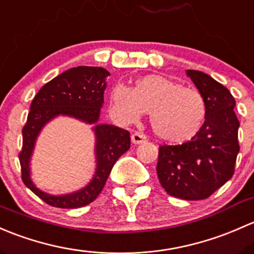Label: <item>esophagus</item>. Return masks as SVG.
Wrapping results in <instances>:
<instances>
[{"mask_svg": "<svg viewBox=\"0 0 254 254\" xmlns=\"http://www.w3.org/2000/svg\"><path fill=\"white\" fill-rule=\"evenodd\" d=\"M130 140H132L133 144H142V143L146 142V137L143 133L135 132L130 135Z\"/></svg>", "mask_w": 254, "mask_h": 254, "instance_id": "obj_1", "label": "esophagus"}]
</instances>
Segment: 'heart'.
Here are the masks:
<instances>
[{
	"label": "heart",
	"instance_id": "1",
	"mask_svg": "<svg viewBox=\"0 0 254 254\" xmlns=\"http://www.w3.org/2000/svg\"><path fill=\"white\" fill-rule=\"evenodd\" d=\"M110 106L121 121L130 124L145 112L155 134L169 143H184L200 130L206 116L202 94L193 88L160 74H148L135 79L133 88L114 85Z\"/></svg>",
	"mask_w": 254,
	"mask_h": 254
}]
</instances>
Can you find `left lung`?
I'll list each match as a JSON object with an SVG mask.
<instances>
[{"label":"left lung","mask_w":254,"mask_h":254,"mask_svg":"<svg viewBox=\"0 0 254 254\" xmlns=\"http://www.w3.org/2000/svg\"><path fill=\"white\" fill-rule=\"evenodd\" d=\"M186 73L204 98L205 121L188 142L159 148L156 174L170 195L199 200L213 194L234 175L240 151V122L229 89L200 70Z\"/></svg>","instance_id":"left-lung-1"}]
</instances>
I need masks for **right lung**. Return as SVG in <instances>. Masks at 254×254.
<instances>
[{
    "label": "right lung",
    "mask_w": 254,
    "mask_h": 254,
    "mask_svg": "<svg viewBox=\"0 0 254 254\" xmlns=\"http://www.w3.org/2000/svg\"><path fill=\"white\" fill-rule=\"evenodd\" d=\"M109 70L103 67L79 66L55 77L39 90L30 105L23 127V148L19 153L22 180L40 199L56 208L74 209L96 199L106 184L117 159L130 146L129 132L112 125L98 124L104 104ZM57 116H69L94 124L97 169L92 181L79 191L54 196L39 190L30 177V159L35 142L46 123Z\"/></svg>",
    "instance_id": "obj_1"
}]
</instances>
